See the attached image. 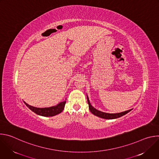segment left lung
Returning a JSON list of instances; mask_svg holds the SVG:
<instances>
[{"label": "left lung", "instance_id": "obj_1", "mask_svg": "<svg viewBox=\"0 0 159 159\" xmlns=\"http://www.w3.org/2000/svg\"><path fill=\"white\" fill-rule=\"evenodd\" d=\"M87 102H88V104H89V107L90 111L91 112L93 115H96V116L100 117L101 118L107 119V120L116 119V118H118L123 116V115L127 114L128 112H129V111H131V109H129L128 111H124V112H119V113H107V112H102V111H100L96 109L91 104H90L87 95Z\"/></svg>", "mask_w": 159, "mask_h": 159}]
</instances>
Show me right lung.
Masks as SVG:
<instances>
[{
    "label": "right lung",
    "instance_id": "add662e5",
    "mask_svg": "<svg viewBox=\"0 0 159 159\" xmlns=\"http://www.w3.org/2000/svg\"><path fill=\"white\" fill-rule=\"evenodd\" d=\"M24 102L26 105V106L29 107V109H30L32 111L35 112L36 114L42 116L50 117V116H55L59 114V113L61 112L64 109L66 101L61 102L55 106H52L50 107H42V108L33 107L32 106L29 105L25 101Z\"/></svg>",
    "mask_w": 159,
    "mask_h": 159
}]
</instances>
